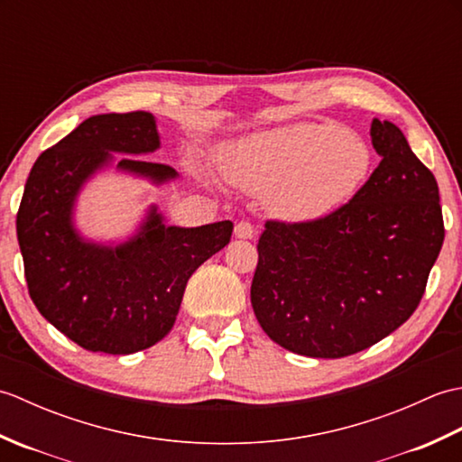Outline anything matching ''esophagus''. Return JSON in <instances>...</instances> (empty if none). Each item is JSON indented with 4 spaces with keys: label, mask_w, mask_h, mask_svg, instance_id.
Segmentation results:
<instances>
[{
    "label": "esophagus",
    "mask_w": 462,
    "mask_h": 462,
    "mask_svg": "<svg viewBox=\"0 0 462 462\" xmlns=\"http://www.w3.org/2000/svg\"><path fill=\"white\" fill-rule=\"evenodd\" d=\"M234 234H236V238H244V240H252L256 236V228H254V224L248 220H242L236 224V228H234Z\"/></svg>",
    "instance_id": "1"
}]
</instances>
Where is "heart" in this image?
Here are the masks:
<instances>
[{
	"label": "heart",
	"instance_id": "obj_1",
	"mask_svg": "<svg viewBox=\"0 0 462 462\" xmlns=\"http://www.w3.org/2000/svg\"><path fill=\"white\" fill-rule=\"evenodd\" d=\"M367 143L337 123H296L242 141L226 152V174L248 192H266L272 216L316 220L357 192L371 171Z\"/></svg>",
	"mask_w": 462,
	"mask_h": 462
}]
</instances>
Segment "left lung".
<instances>
[{
  "mask_svg": "<svg viewBox=\"0 0 462 462\" xmlns=\"http://www.w3.org/2000/svg\"><path fill=\"white\" fill-rule=\"evenodd\" d=\"M381 162L339 208L266 220L252 308L283 349L337 359L375 346L413 316L445 240L433 172L389 121L373 119Z\"/></svg>",
  "mask_w": 462,
  "mask_h": 462,
  "instance_id": "left-lung-1",
  "label": "left lung"
}]
</instances>
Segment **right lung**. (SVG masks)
I'll return each mask as SVG.
<instances>
[{"instance_id":"add662e5","label":"right lung","mask_w":462,"mask_h":462,"mask_svg":"<svg viewBox=\"0 0 462 462\" xmlns=\"http://www.w3.org/2000/svg\"><path fill=\"white\" fill-rule=\"evenodd\" d=\"M146 111L95 115L42 152L17 210V240L29 296L39 313L87 351L129 356L174 326L186 282L232 238L230 220L176 228L151 212L136 236L116 248L83 242L71 224L75 196L109 152L159 149ZM119 169L172 179L169 164L123 156Z\"/></svg>"}]
</instances>
